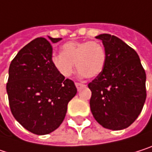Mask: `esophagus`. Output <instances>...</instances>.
I'll return each instance as SVG.
<instances>
[{
	"label": "esophagus",
	"mask_w": 152,
	"mask_h": 152,
	"mask_svg": "<svg viewBox=\"0 0 152 152\" xmlns=\"http://www.w3.org/2000/svg\"><path fill=\"white\" fill-rule=\"evenodd\" d=\"M75 85H76V87H77V89H78V90H80V89H81L82 88H85V87H86V85H85V84H83V83H81V82H76V83H75Z\"/></svg>",
	"instance_id": "1"
}]
</instances>
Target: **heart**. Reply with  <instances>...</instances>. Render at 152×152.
<instances>
[{
    "instance_id": "obj_1",
    "label": "heart",
    "mask_w": 152,
    "mask_h": 152,
    "mask_svg": "<svg viewBox=\"0 0 152 152\" xmlns=\"http://www.w3.org/2000/svg\"><path fill=\"white\" fill-rule=\"evenodd\" d=\"M105 49L96 40L69 41L62 46V54L54 55L51 63L64 77H70L76 67L86 78L98 76L105 64Z\"/></svg>"
}]
</instances>
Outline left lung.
<instances>
[{
    "mask_svg": "<svg viewBox=\"0 0 152 152\" xmlns=\"http://www.w3.org/2000/svg\"><path fill=\"white\" fill-rule=\"evenodd\" d=\"M103 41L106 58L102 72L88 83L90 110L104 127L120 130L141 113L146 99V73L139 56L120 39L108 34Z\"/></svg>",
    "mask_w": 152,
    "mask_h": 152,
    "instance_id": "left-lung-1",
    "label": "left lung"
}]
</instances>
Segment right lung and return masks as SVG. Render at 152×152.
Instances as JSON below:
<instances>
[{
  "mask_svg": "<svg viewBox=\"0 0 152 152\" xmlns=\"http://www.w3.org/2000/svg\"><path fill=\"white\" fill-rule=\"evenodd\" d=\"M39 37L19 50L9 69L7 93L14 118L28 131L47 134L63 122L67 104L77 88L51 63L53 48L61 38Z\"/></svg>",
  "mask_w": 152,
  "mask_h": 152,
  "instance_id": "right-lung-1",
  "label": "right lung"
}]
</instances>
